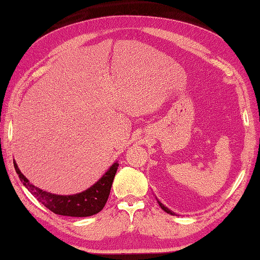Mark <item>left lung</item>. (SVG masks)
Wrapping results in <instances>:
<instances>
[{"label": "left lung", "mask_w": 260, "mask_h": 260, "mask_svg": "<svg viewBox=\"0 0 260 260\" xmlns=\"http://www.w3.org/2000/svg\"><path fill=\"white\" fill-rule=\"evenodd\" d=\"M158 204H159V206H160V208H161V209H163V210H165V212H166V213H169V214H171V215H174V213H173V212H171V210H170V209H169L168 207H165V206H164V205H163V204H161L160 202H158Z\"/></svg>", "instance_id": "8db88e82"}]
</instances>
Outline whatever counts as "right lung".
<instances>
[{"label":"right lung","mask_w":260,"mask_h":260,"mask_svg":"<svg viewBox=\"0 0 260 260\" xmlns=\"http://www.w3.org/2000/svg\"><path fill=\"white\" fill-rule=\"evenodd\" d=\"M13 164L22 184L39 203L43 204L44 206L50 209L54 214L71 217L91 216V215L100 213L104 208L107 199H109L112 183H113L114 176L117 171V166H119L117 161H115L94 185H91L90 188L82 191V192L62 196L47 192V191L35 187L20 172L16 161H13Z\"/></svg>","instance_id":"right-lung-1"}]
</instances>
